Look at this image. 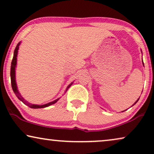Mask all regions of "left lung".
<instances>
[{"label": "left lung", "instance_id": "obj_1", "mask_svg": "<svg viewBox=\"0 0 154 154\" xmlns=\"http://www.w3.org/2000/svg\"><path fill=\"white\" fill-rule=\"evenodd\" d=\"M142 62H143V60H142ZM143 64H144V63H143ZM139 99H140V98H139ZM139 99H138V100H137V101H136V102H135V103H134V104H136V103H137V102H138V100H139ZM134 104H133V105H134Z\"/></svg>", "mask_w": 154, "mask_h": 154}]
</instances>
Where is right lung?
I'll return each instance as SVG.
<instances>
[{"label": "right lung", "instance_id": "1", "mask_svg": "<svg viewBox=\"0 0 154 154\" xmlns=\"http://www.w3.org/2000/svg\"><path fill=\"white\" fill-rule=\"evenodd\" d=\"M21 43V42L18 43L15 49H14V55H13V58H12V61L11 63V68H10V78H11V85H12V88L13 90V92H14V94H16V96L17 97V98L19 100L22 101L23 103H24L25 104L27 105V106L30 107V108L32 109H41V108H45V107L49 106L50 105L55 104V103L57 102V101L60 100V98L57 99V100L52 101L51 102L48 103V104H43V105H38V104H33L31 103H29L28 102H26V100L23 98V97L21 95V94L19 92L18 88H17V85L16 83V77H15V68H16V65H17V53H18V50H19V46H20ZM73 82L71 83L69 85L67 86L66 90H65V93H66L67 90L69 89V88L71 87V85H72Z\"/></svg>", "mask_w": 154, "mask_h": 154}]
</instances>
